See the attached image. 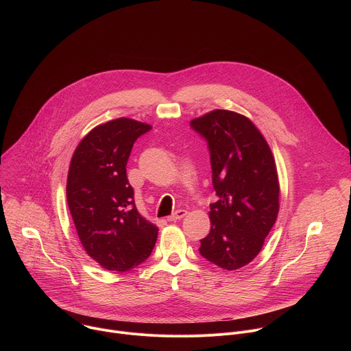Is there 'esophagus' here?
Returning a JSON list of instances; mask_svg holds the SVG:
<instances>
[{
  "label": "esophagus",
  "mask_w": 351,
  "mask_h": 351,
  "mask_svg": "<svg viewBox=\"0 0 351 351\" xmlns=\"http://www.w3.org/2000/svg\"><path fill=\"white\" fill-rule=\"evenodd\" d=\"M186 214H187V211H186V210H178L176 213H173L172 215H169V217H168V221H171V222L178 221V219H180V218L186 217Z\"/></svg>",
  "instance_id": "esophagus-1"
}]
</instances>
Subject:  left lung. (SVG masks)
<instances>
[{"mask_svg":"<svg viewBox=\"0 0 351 351\" xmlns=\"http://www.w3.org/2000/svg\"><path fill=\"white\" fill-rule=\"evenodd\" d=\"M190 126L208 144L213 186L211 230L199 254L219 268L233 271L261 252L279 211L275 160L264 136L248 118L215 110Z\"/></svg>","mask_w":351,"mask_h":351,"instance_id":"1","label":"left lung"}]
</instances>
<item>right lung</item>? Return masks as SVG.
<instances>
[{
	"mask_svg": "<svg viewBox=\"0 0 351 351\" xmlns=\"http://www.w3.org/2000/svg\"><path fill=\"white\" fill-rule=\"evenodd\" d=\"M152 126L119 118L95 126L76 147L66 198L86 253L108 271H129L152 254L158 228L134 206L126 164L134 141Z\"/></svg>",
	"mask_w": 351,
	"mask_h": 351,
	"instance_id": "add662e5",
	"label": "right lung"
}]
</instances>
